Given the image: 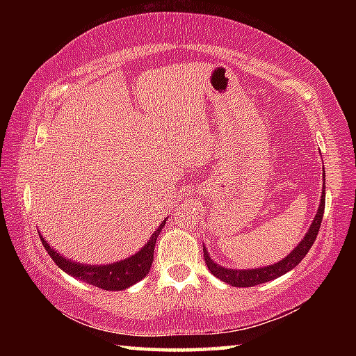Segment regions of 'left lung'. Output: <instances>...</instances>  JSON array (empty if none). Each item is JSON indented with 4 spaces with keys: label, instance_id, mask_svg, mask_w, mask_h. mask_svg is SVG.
I'll list each match as a JSON object with an SVG mask.
<instances>
[{
    "label": "left lung",
    "instance_id": "1",
    "mask_svg": "<svg viewBox=\"0 0 356 356\" xmlns=\"http://www.w3.org/2000/svg\"><path fill=\"white\" fill-rule=\"evenodd\" d=\"M323 210H325V188H322L321 204H318L317 213L314 216V220H312V225L308 229V232H306L303 240L295 246V250H292L291 254L286 256L282 261L276 262L273 265H267V267H261V268H248V270L225 268L212 261V257L209 256L206 246H204V261L207 264L209 272L215 275L216 278H220L222 282H226V284L234 286V287H252V286L262 284V282L280 278V276L291 272L292 268L297 267V265L303 261V257L308 254L312 243L316 242L318 229H321Z\"/></svg>",
    "mask_w": 356,
    "mask_h": 356
}]
</instances>
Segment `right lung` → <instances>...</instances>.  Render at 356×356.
<instances>
[{"mask_svg": "<svg viewBox=\"0 0 356 356\" xmlns=\"http://www.w3.org/2000/svg\"><path fill=\"white\" fill-rule=\"evenodd\" d=\"M165 222L166 220L161 222L160 227L155 229V232L152 234V237L149 238V242L144 245L136 254L124 259V261L106 265H86L70 261V259H65L64 256L59 254L58 251L53 250L50 243H48L40 234L39 236L47 252L63 272L70 276H75V278L88 282V284L104 289V291H124V289L134 286L135 282L146 278L150 267H152L156 237L160 236Z\"/></svg>", "mask_w": 356, "mask_h": 356, "instance_id": "1", "label": "right lung"}]
</instances>
